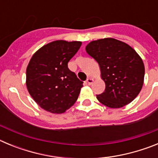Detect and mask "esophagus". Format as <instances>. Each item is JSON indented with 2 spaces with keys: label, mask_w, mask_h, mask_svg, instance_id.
<instances>
[{
  "label": "esophagus",
  "mask_w": 158,
  "mask_h": 158,
  "mask_svg": "<svg viewBox=\"0 0 158 158\" xmlns=\"http://www.w3.org/2000/svg\"><path fill=\"white\" fill-rule=\"evenodd\" d=\"M93 82V79H92V78H87V80H86V83L88 84V85H92Z\"/></svg>",
  "instance_id": "1"
}]
</instances>
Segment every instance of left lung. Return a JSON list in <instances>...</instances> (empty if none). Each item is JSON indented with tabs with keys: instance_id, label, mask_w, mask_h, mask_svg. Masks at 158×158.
Returning a JSON list of instances; mask_svg holds the SVG:
<instances>
[{
	"instance_id": "8db88e82",
	"label": "left lung",
	"mask_w": 158,
	"mask_h": 158,
	"mask_svg": "<svg viewBox=\"0 0 158 158\" xmlns=\"http://www.w3.org/2000/svg\"><path fill=\"white\" fill-rule=\"evenodd\" d=\"M86 52L98 62L105 90L96 96L102 104L119 108L133 101L144 82L142 58L131 46L113 38L92 41Z\"/></svg>"
}]
</instances>
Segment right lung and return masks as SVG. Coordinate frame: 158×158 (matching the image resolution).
Listing matches in <instances>:
<instances>
[{
    "instance_id": "add662e5",
    "label": "right lung",
    "mask_w": 158,
    "mask_h": 158,
    "mask_svg": "<svg viewBox=\"0 0 158 158\" xmlns=\"http://www.w3.org/2000/svg\"><path fill=\"white\" fill-rule=\"evenodd\" d=\"M81 42L56 40L39 49L26 70V85L33 100L43 109L62 114L74 104L83 81L69 70L68 62Z\"/></svg>"
}]
</instances>
